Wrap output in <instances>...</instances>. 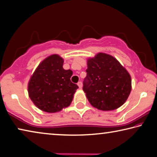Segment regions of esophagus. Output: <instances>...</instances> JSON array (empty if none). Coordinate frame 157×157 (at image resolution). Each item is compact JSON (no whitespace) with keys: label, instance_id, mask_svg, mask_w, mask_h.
<instances>
[{"label":"esophagus","instance_id":"esophagus-1","mask_svg":"<svg viewBox=\"0 0 157 157\" xmlns=\"http://www.w3.org/2000/svg\"><path fill=\"white\" fill-rule=\"evenodd\" d=\"M78 86H79V89H82V82H79L78 83Z\"/></svg>","mask_w":157,"mask_h":157}]
</instances>
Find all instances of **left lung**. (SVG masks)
<instances>
[{"label":"left lung","mask_w":157,"mask_h":157,"mask_svg":"<svg viewBox=\"0 0 157 157\" xmlns=\"http://www.w3.org/2000/svg\"><path fill=\"white\" fill-rule=\"evenodd\" d=\"M83 90L93 107L112 111L121 107L132 90L131 76L116 58L99 52L87 61Z\"/></svg>","instance_id":"8db88e82"}]
</instances>
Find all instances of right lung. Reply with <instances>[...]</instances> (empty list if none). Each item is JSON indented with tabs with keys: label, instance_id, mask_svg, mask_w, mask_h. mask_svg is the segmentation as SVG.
Returning <instances> with one entry per match:
<instances>
[{
	"label": "right lung",
	"instance_id": "1",
	"mask_svg": "<svg viewBox=\"0 0 157 157\" xmlns=\"http://www.w3.org/2000/svg\"><path fill=\"white\" fill-rule=\"evenodd\" d=\"M63 63L58 55H50L40 63L29 81V97L45 112H58L68 107L78 89L71 81L73 71L64 70Z\"/></svg>",
	"mask_w": 157,
	"mask_h": 157
}]
</instances>
